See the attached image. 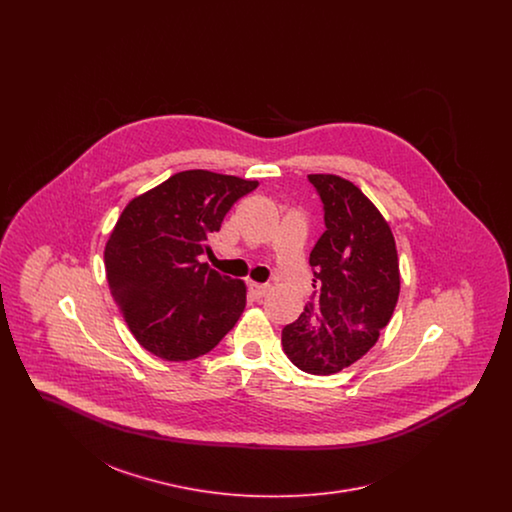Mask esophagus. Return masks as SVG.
<instances>
[{"label":"esophagus","instance_id":"1","mask_svg":"<svg viewBox=\"0 0 512 512\" xmlns=\"http://www.w3.org/2000/svg\"><path fill=\"white\" fill-rule=\"evenodd\" d=\"M249 292L253 293V297L255 299H263L268 292L267 284H255V282H251L249 284Z\"/></svg>","mask_w":512,"mask_h":512}]
</instances>
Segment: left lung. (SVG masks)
Returning <instances> with one entry per match:
<instances>
[{"label": "left lung", "mask_w": 512, "mask_h": 512, "mask_svg": "<svg viewBox=\"0 0 512 512\" xmlns=\"http://www.w3.org/2000/svg\"><path fill=\"white\" fill-rule=\"evenodd\" d=\"M307 178L322 201L326 230L309 257L315 292L282 330V345L297 368L328 376L366 355L390 322L399 261L388 222L355 184L334 174Z\"/></svg>", "instance_id": "obj_1"}]
</instances>
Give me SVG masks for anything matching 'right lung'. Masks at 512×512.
Masks as SVG:
<instances>
[{
  "instance_id": "right-lung-1",
  "label": "right lung",
  "mask_w": 512,
  "mask_h": 512,
  "mask_svg": "<svg viewBox=\"0 0 512 512\" xmlns=\"http://www.w3.org/2000/svg\"><path fill=\"white\" fill-rule=\"evenodd\" d=\"M257 180L184 171L122 211L105 245L109 290L130 332L165 361L209 353L238 322L245 284L201 263L232 205Z\"/></svg>"
}]
</instances>
